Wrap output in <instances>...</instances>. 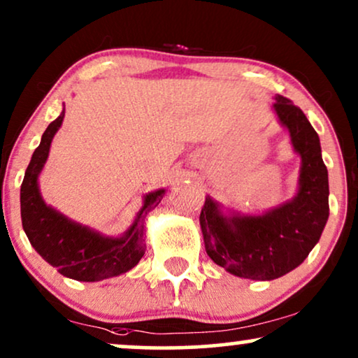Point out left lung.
I'll list each match as a JSON object with an SVG mask.
<instances>
[{
  "label": "left lung",
  "mask_w": 358,
  "mask_h": 358,
  "mask_svg": "<svg viewBox=\"0 0 358 358\" xmlns=\"http://www.w3.org/2000/svg\"><path fill=\"white\" fill-rule=\"evenodd\" d=\"M278 120L301 156L298 194L263 215H230L206 197L201 229L206 252L219 266L247 280L270 281L298 268L329 219V178L315 129L299 106L276 95Z\"/></svg>",
  "instance_id": "obj_1"
}]
</instances>
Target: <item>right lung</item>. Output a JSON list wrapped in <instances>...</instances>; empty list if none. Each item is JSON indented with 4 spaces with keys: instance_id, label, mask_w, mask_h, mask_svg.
Returning <instances> with one entry per match:
<instances>
[{
    "instance_id": "add662e5",
    "label": "right lung",
    "mask_w": 358,
    "mask_h": 358,
    "mask_svg": "<svg viewBox=\"0 0 358 358\" xmlns=\"http://www.w3.org/2000/svg\"><path fill=\"white\" fill-rule=\"evenodd\" d=\"M64 113L66 110L45 129L26 169L21 184L22 229L36 252L57 268L60 275L87 282L123 275L136 266L145 255L143 220L146 213L161 202L166 190L159 189L146 194L145 203L133 225L120 238L100 235L49 207L41 197L37 178L48 161L50 143L62 124Z\"/></svg>"
}]
</instances>
